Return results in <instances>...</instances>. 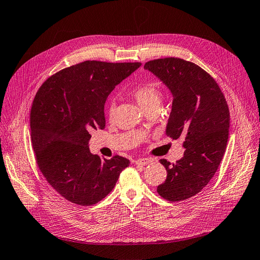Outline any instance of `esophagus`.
<instances>
[{"label":"esophagus","instance_id":"obj_1","mask_svg":"<svg viewBox=\"0 0 260 260\" xmlns=\"http://www.w3.org/2000/svg\"><path fill=\"white\" fill-rule=\"evenodd\" d=\"M152 161L150 159H147V158H141V159H138L134 161V163L138 164V165H147L149 163H151Z\"/></svg>","mask_w":260,"mask_h":260}]
</instances>
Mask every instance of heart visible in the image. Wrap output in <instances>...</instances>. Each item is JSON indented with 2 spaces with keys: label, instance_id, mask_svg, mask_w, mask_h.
Listing matches in <instances>:
<instances>
[{
  "label": "heart",
  "instance_id": "heart-1",
  "mask_svg": "<svg viewBox=\"0 0 260 260\" xmlns=\"http://www.w3.org/2000/svg\"><path fill=\"white\" fill-rule=\"evenodd\" d=\"M131 95L143 110H146L153 106H159L161 98L159 89L154 85L149 84V83L136 86L131 90ZM114 106L111 103L108 109V113L110 116H112Z\"/></svg>",
  "mask_w": 260,
  "mask_h": 260
}]
</instances>
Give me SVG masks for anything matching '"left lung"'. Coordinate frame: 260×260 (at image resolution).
Wrapping results in <instances>:
<instances>
[{
  "instance_id": "8db88e82",
  "label": "left lung",
  "mask_w": 260,
  "mask_h": 260,
  "mask_svg": "<svg viewBox=\"0 0 260 260\" xmlns=\"http://www.w3.org/2000/svg\"><path fill=\"white\" fill-rule=\"evenodd\" d=\"M144 68L158 77L173 95L166 136L183 139V157L171 164L157 192L170 202H180L200 193L212 179L224 155L230 110L214 79L200 66L177 57L147 61Z\"/></svg>"
}]
</instances>
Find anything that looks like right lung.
Here are the masks:
<instances>
[{"instance_id": "1", "label": "right lung", "mask_w": 260, "mask_h": 260, "mask_svg": "<svg viewBox=\"0 0 260 260\" xmlns=\"http://www.w3.org/2000/svg\"><path fill=\"white\" fill-rule=\"evenodd\" d=\"M141 65L85 60L56 72L38 89L30 109V141L40 172L65 200L97 204L129 166L120 155L101 160L92 154L89 132L105 129L108 96Z\"/></svg>"}]
</instances>
